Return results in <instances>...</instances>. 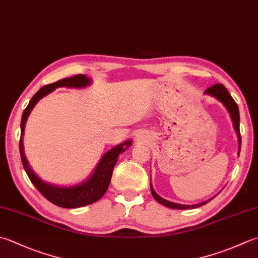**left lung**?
Instances as JSON below:
<instances>
[{"label": "left lung", "instance_id": "8db88e82", "mask_svg": "<svg viewBox=\"0 0 258 258\" xmlns=\"http://www.w3.org/2000/svg\"><path fill=\"white\" fill-rule=\"evenodd\" d=\"M205 94L213 96V97H215L216 99H218L219 102L224 104V106L227 108V110L229 112L231 120H233V124H234V128L236 131L237 136H238V146H239L238 155H239L240 145H241V136H240V132H239V109H238V106H237L236 102L233 99V97H231L230 94L228 93V90H227L225 86L221 85V84H216L214 86H211V87H209L208 89L205 90ZM151 192H152V196L154 197V199L158 201L159 204L168 207V208H171V209H194V208H198V207L204 206V205L208 203V201L211 200V199H209L207 201H204V203H201V204L188 206V205H180V204L171 203V201H169V200L163 199L162 197H160L158 194L155 192L152 184H151Z\"/></svg>", "mask_w": 258, "mask_h": 258}]
</instances>
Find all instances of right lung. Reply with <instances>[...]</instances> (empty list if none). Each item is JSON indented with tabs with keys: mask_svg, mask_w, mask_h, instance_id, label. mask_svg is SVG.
Wrapping results in <instances>:
<instances>
[{
	"mask_svg": "<svg viewBox=\"0 0 258 258\" xmlns=\"http://www.w3.org/2000/svg\"><path fill=\"white\" fill-rule=\"evenodd\" d=\"M90 84H92V80H90L87 76L76 75L74 77L63 78L53 84L45 85L42 88H40L39 92L35 93V95L31 98V100H30L29 105L27 106V108L24 109V112L22 114L21 138H20L19 148L20 154H21L23 168L25 170V172H27L29 179L31 180V182L34 184L35 188L39 190V192L41 194L45 199H48L50 203H52L55 206L62 207V208H79V207L92 205L102 198L108 189L110 179H112L114 166L118 160L117 156L120 153H123L128 146H131L132 142L127 140L107 151V152L103 155V158L100 159L97 166H96L94 170L93 174L90 175L87 180L84 181V182L72 186H60L45 182L42 179H40L39 176L33 172L31 166H30L23 149V134L25 123H27L29 115L31 113V110L35 106V104H37L42 97H44L45 95L53 92L55 88H83L86 87V86H89Z\"/></svg>",
	"mask_w": 258,
	"mask_h": 258,
	"instance_id": "obj_1",
	"label": "right lung"
}]
</instances>
